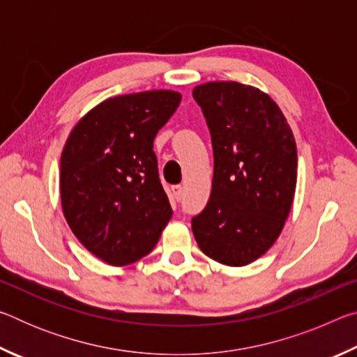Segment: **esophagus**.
Segmentation results:
<instances>
[{"instance_id": "34e87169", "label": "esophagus", "mask_w": 357, "mask_h": 357, "mask_svg": "<svg viewBox=\"0 0 357 357\" xmlns=\"http://www.w3.org/2000/svg\"><path fill=\"white\" fill-rule=\"evenodd\" d=\"M172 193L174 197V200H181L183 198V193H184V187L183 185H172Z\"/></svg>"}]
</instances>
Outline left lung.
<instances>
[{"label":"left lung","instance_id":"1","mask_svg":"<svg viewBox=\"0 0 357 357\" xmlns=\"http://www.w3.org/2000/svg\"><path fill=\"white\" fill-rule=\"evenodd\" d=\"M214 151L211 197L192 231L204 255L225 266L250 264L280 236L293 206L298 149L269 94L239 82L193 88Z\"/></svg>","mask_w":357,"mask_h":357}]
</instances>
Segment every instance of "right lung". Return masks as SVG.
Returning <instances> with one entry per match:
<instances>
[{
	"label": "right lung",
	"instance_id": "1",
	"mask_svg": "<svg viewBox=\"0 0 357 357\" xmlns=\"http://www.w3.org/2000/svg\"><path fill=\"white\" fill-rule=\"evenodd\" d=\"M172 89L114 96L93 107L66 140L59 195L72 233L110 266L138 261L172 219L153 143L181 102Z\"/></svg>",
	"mask_w": 357,
	"mask_h": 357
}]
</instances>
